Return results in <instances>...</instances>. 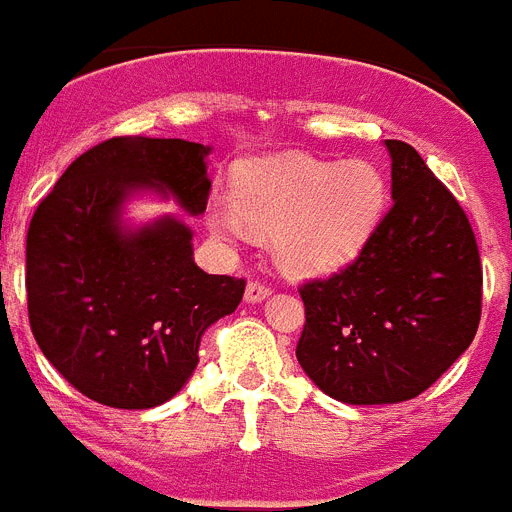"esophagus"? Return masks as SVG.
<instances>
[{"label": "esophagus", "instance_id": "1", "mask_svg": "<svg viewBox=\"0 0 512 512\" xmlns=\"http://www.w3.org/2000/svg\"><path fill=\"white\" fill-rule=\"evenodd\" d=\"M271 295V289L261 282H248L246 287V302L248 305H256V302H264Z\"/></svg>", "mask_w": 512, "mask_h": 512}]
</instances>
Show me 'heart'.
<instances>
[{
    "instance_id": "heart-1",
    "label": "heart",
    "mask_w": 512,
    "mask_h": 512,
    "mask_svg": "<svg viewBox=\"0 0 512 512\" xmlns=\"http://www.w3.org/2000/svg\"><path fill=\"white\" fill-rule=\"evenodd\" d=\"M387 207V182L369 161H323L300 151L248 158L233 197H212L207 225L225 243L271 235L284 269L318 277L364 251Z\"/></svg>"
}]
</instances>
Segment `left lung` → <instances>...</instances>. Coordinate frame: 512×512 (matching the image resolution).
Wrapping results in <instances>:
<instances>
[{"instance_id":"obj_1","label":"left lung","mask_w":512,"mask_h":512,"mask_svg":"<svg viewBox=\"0 0 512 512\" xmlns=\"http://www.w3.org/2000/svg\"><path fill=\"white\" fill-rule=\"evenodd\" d=\"M384 146L392 210L354 264L300 289L297 361L346 405L418 397L467 351L482 312V266L467 215L413 146Z\"/></svg>"}]
</instances>
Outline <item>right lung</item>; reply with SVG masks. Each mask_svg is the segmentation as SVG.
I'll list each match as a JSON object with an SVG mask.
<instances>
[{"label": "right lung", "instance_id": "right-lung-1", "mask_svg": "<svg viewBox=\"0 0 512 512\" xmlns=\"http://www.w3.org/2000/svg\"><path fill=\"white\" fill-rule=\"evenodd\" d=\"M212 148L179 138H110L81 153L27 230V315L45 359L89 400L146 410L197 369L205 330L235 312L243 279L194 264L176 215L128 225L133 197L202 215Z\"/></svg>", "mask_w": 512, "mask_h": 512}]
</instances>
